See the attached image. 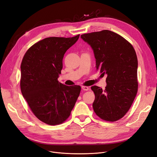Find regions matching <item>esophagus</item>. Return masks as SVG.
Masks as SVG:
<instances>
[{"mask_svg":"<svg viewBox=\"0 0 157 157\" xmlns=\"http://www.w3.org/2000/svg\"><path fill=\"white\" fill-rule=\"evenodd\" d=\"M82 90H83L87 91V90L89 89V86H82Z\"/></svg>","mask_w":157,"mask_h":157,"instance_id":"1","label":"esophagus"}]
</instances>
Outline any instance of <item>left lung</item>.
Masks as SVG:
<instances>
[{"label":"left lung","instance_id":"left-lung-1","mask_svg":"<svg viewBox=\"0 0 157 157\" xmlns=\"http://www.w3.org/2000/svg\"><path fill=\"white\" fill-rule=\"evenodd\" d=\"M81 37L93 50L96 69L107 75L105 89L91 86L95 94L94 111L103 120L117 121L129 111L138 91L136 52L126 39L110 30L85 33Z\"/></svg>","mask_w":157,"mask_h":157}]
</instances>
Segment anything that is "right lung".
<instances>
[{"label": "right lung", "instance_id": "obj_1", "mask_svg": "<svg viewBox=\"0 0 157 157\" xmlns=\"http://www.w3.org/2000/svg\"><path fill=\"white\" fill-rule=\"evenodd\" d=\"M79 37L45 38L32 46L22 60V94L34 115L48 125L63 123L79 95L80 86H67L57 80L64 55Z\"/></svg>", "mask_w": 157, "mask_h": 157}]
</instances>
